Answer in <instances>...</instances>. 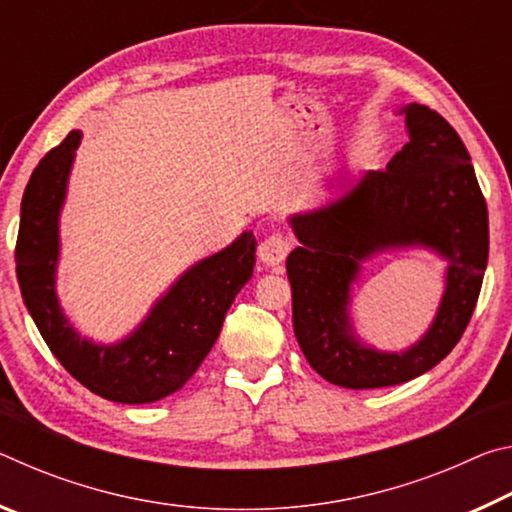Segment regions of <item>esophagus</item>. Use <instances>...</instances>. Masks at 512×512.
I'll return each instance as SVG.
<instances>
[{"label": "esophagus", "instance_id": "1", "mask_svg": "<svg viewBox=\"0 0 512 512\" xmlns=\"http://www.w3.org/2000/svg\"><path fill=\"white\" fill-rule=\"evenodd\" d=\"M289 248V239L284 237L282 232H273V235L264 239L262 246H259V262L266 268H280V264L289 255Z\"/></svg>", "mask_w": 512, "mask_h": 512}]
</instances>
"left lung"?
I'll return each instance as SVG.
<instances>
[{"label": "left lung", "instance_id": "1", "mask_svg": "<svg viewBox=\"0 0 512 512\" xmlns=\"http://www.w3.org/2000/svg\"><path fill=\"white\" fill-rule=\"evenodd\" d=\"M400 115L409 142L386 171L361 173L334 201L289 216L300 241L287 257L298 345L320 377L357 391L404 384L443 361L470 323L488 264V207L461 137L420 103ZM406 247L448 262L446 291L428 332L384 353L353 332L351 287L363 261Z\"/></svg>", "mask_w": 512, "mask_h": 512}]
</instances>
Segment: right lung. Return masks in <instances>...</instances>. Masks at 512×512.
Wrapping results in <instances>:
<instances>
[{
  "label": "right lung",
  "instance_id": "1",
  "mask_svg": "<svg viewBox=\"0 0 512 512\" xmlns=\"http://www.w3.org/2000/svg\"><path fill=\"white\" fill-rule=\"evenodd\" d=\"M81 131L40 160L22 196L15 264L22 300L42 339L74 379L103 400L149 404L183 388L219 339L225 311L253 277L257 241L241 235L187 268L131 334L115 343L81 336L60 307V212Z\"/></svg>",
  "mask_w": 512,
  "mask_h": 512
}]
</instances>
